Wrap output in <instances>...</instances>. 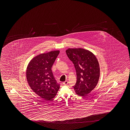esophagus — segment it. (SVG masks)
<instances>
[{
	"label": "esophagus",
	"instance_id": "obj_1",
	"mask_svg": "<svg viewBox=\"0 0 130 130\" xmlns=\"http://www.w3.org/2000/svg\"><path fill=\"white\" fill-rule=\"evenodd\" d=\"M63 84V85H64V86H66V85H67V84H68V81L67 80H66V81H64V82Z\"/></svg>",
	"mask_w": 130,
	"mask_h": 130
}]
</instances>
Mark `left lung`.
Wrapping results in <instances>:
<instances>
[{
	"label": "left lung",
	"instance_id": "1",
	"mask_svg": "<svg viewBox=\"0 0 130 130\" xmlns=\"http://www.w3.org/2000/svg\"><path fill=\"white\" fill-rule=\"evenodd\" d=\"M66 53L76 71L77 82L73 87L78 95L85 96L99 82L100 68L98 59L90 51L81 48H69Z\"/></svg>",
	"mask_w": 130,
	"mask_h": 130
}]
</instances>
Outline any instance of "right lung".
Instances as JSON below:
<instances>
[{"label": "right lung", "instance_id": "obj_1", "mask_svg": "<svg viewBox=\"0 0 130 130\" xmlns=\"http://www.w3.org/2000/svg\"><path fill=\"white\" fill-rule=\"evenodd\" d=\"M59 53L53 51L33 58L28 65L26 78L29 86L36 94L46 100L55 97L60 88L52 71V67Z\"/></svg>", "mask_w": 130, "mask_h": 130}]
</instances>
